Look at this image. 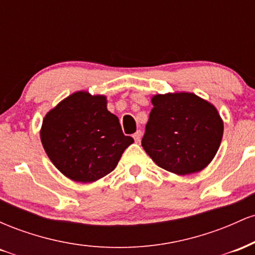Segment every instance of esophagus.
I'll list each match as a JSON object with an SVG mask.
<instances>
[{
	"mask_svg": "<svg viewBox=\"0 0 255 255\" xmlns=\"http://www.w3.org/2000/svg\"><path fill=\"white\" fill-rule=\"evenodd\" d=\"M141 136H142L141 130H136L135 133L133 134V137H134V140H135V142H139L140 140H141Z\"/></svg>",
	"mask_w": 255,
	"mask_h": 255,
	"instance_id": "obj_1",
	"label": "esophagus"
}]
</instances>
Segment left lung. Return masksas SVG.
Masks as SVG:
<instances>
[{"label": "left lung", "mask_w": 255, "mask_h": 255, "mask_svg": "<svg viewBox=\"0 0 255 255\" xmlns=\"http://www.w3.org/2000/svg\"><path fill=\"white\" fill-rule=\"evenodd\" d=\"M141 145L160 168L176 175L201 171L217 153L223 121L217 109L194 93L156 95Z\"/></svg>", "instance_id": "1"}]
</instances>
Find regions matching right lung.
Returning <instances> with one entry per match:
<instances>
[{"mask_svg":"<svg viewBox=\"0 0 255 255\" xmlns=\"http://www.w3.org/2000/svg\"><path fill=\"white\" fill-rule=\"evenodd\" d=\"M40 140L52 164L83 183L113 171L134 142L124 134L118 116L107 109V97L85 91L68 96L46 114Z\"/></svg>","mask_w":255,"mask_h":255,"instance_id":"obj_1","label":"right lung"}]
</instances>
